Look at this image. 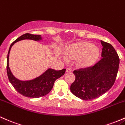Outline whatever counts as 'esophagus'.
I'll list each match as a JSON object with an SVG mask.
<instances>
[{"mask_svg":"<svg viewBox=\"0 0 125 125\" xmlns=\"http://www.w3.org/2000/svg\"><path fill=\"white\" fill-rule=\"evenodd\" d=\"M71 71H72V69L71 68H67L66 72H71Z\"/></svg>","mask_w":125,"mask_h":125,"instance_id":"obj_1","label":"esophagus"}]
</instances>
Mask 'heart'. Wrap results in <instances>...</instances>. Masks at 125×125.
<instances>
[{"instance_id": "obj_1", "label": "heart", "mask_w": 125, "mask_h": 125, "mask_svg": "<svg viewBox=\"0 0 125 125\" xmlns=\"http://www.w3.org/2000/svg\"><path fill=\"white\" fill-rule=\"evenodd\" d=\"M65 54L69 59H77L79 66L87 67L96 62L99 57V50L90 43L80 42L70 46Z\"/></svg>"}]
</instances>
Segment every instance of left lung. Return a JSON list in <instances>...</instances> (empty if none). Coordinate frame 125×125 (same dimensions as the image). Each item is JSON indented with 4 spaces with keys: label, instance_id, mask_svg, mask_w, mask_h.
I'll use <instances>...</instances> for the list:
<instances>
[{
    "label": "left lung",
    "instance_id": "1",
    "mask_svg": "<svg viewBox=\"0 0 125 125\" xmlns=\"http://www.w3.org/2000/svg\"><path fill=\"white\" fill-rule=\"evenodd\" d=\"M103 46L100 60L93 66L73 71L75 81L70 90L74 96L84 100L99 97L107 92L115 82L119 57L113 46L100 41Z\"/></svg>",
    "mask_w": 125,
    "mask_h": 125
}]
</instances>
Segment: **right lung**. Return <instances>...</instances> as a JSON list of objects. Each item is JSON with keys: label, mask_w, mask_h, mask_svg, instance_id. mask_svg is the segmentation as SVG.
<instances>
[{"label": "right lung", "mask_w": 125, "mask_h": 125, "mask_svg": "<svg viewBox=\"0 0 125 125\" xmlns=\"http://www.w3.org/2000/svg\"><path fill=\"white\" fill-rule=\"evenodd\" d=\"M23 40L40 41L42 40L40 35H33L26 33L16 39L10 45L7 57V74L12 85L16 91L25 97L30 98H38L45 96L50 93L57 78L61 77L65 72V69L55 70L51 68L48 69L42 75L35 79L29 81H21L13 76L9 67V56L10 49L16 42Z\"/></svg>", "instance_id": "1"}]
</instances>
